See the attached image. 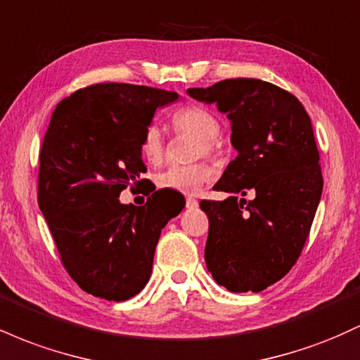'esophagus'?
<instances>
[{"mask_svg":"<svg viewBox=\"0 0 360 360\" xmlns=\"http://www.w3.org/2000/svg\"><path fill=\"white\" fill-rule=\"evenodd\" d=\"M196 206H198V200H194V198H188V200H186V208L193 210L196 208Z\"/></svg>","mask_w":360,"mask_h":360,"instance_id":"1","label":"esophagus"}]
</instances>
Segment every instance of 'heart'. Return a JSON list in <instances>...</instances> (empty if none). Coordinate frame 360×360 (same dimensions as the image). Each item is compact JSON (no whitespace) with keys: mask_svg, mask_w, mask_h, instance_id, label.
Masks as SVG:
<instances>
[{"mask_svg":"<svg viewBox=\"0 0 360 360\" xmlns=\"http://www.w3.org/2000/svg\"><path fill=\"white\" fill-rule=\"evenodd\" d=\"M171 125L179 134H189L198 139L194 155H212L217 148L221 123L210 110L201 106H186L171 117ZM140 154L150 164L160 162L164 155V137L157 125H148L140 139ZM213 177L208 164L194 162L188 166H169L155 177L157 188L181 194H196Z\"/></svg>","mask_w":360,"mask_h":360,"instance_id":"1","label":"heart"}]
</instances>
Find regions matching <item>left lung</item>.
<instances>
[{
	"label": "left lung",
	"instance_id": "8db88e82",
	"mask_svg": "<svg viewBox=\"0 0 360 360\" xmlns=\"http://www.w3.org/2000/svg\"><path fill=\"white\" fill-rule=\"evenodd\" d=\"M188 94L226 113L238 152L213 186L232 196L200 203L210 221L206 267L229 291L259 292L295 266L320 203L311 120L298 98L260 79H225ZM247 192L255 200L238 202Z\"/></svg>",
	"mask_w": 360,
	"mask_h": 360
}]
</instances>
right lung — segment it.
Returning a JSON list of instances; mask_svg holds the SVG:
<instances>
[{
  "instance_id": "1",
  "label": "right lung",
  "mask_w": 360,
  "mask_h": 360,
  "mask_svg": "<svg viewBox=\"0 0 360 360\" xmlns=\"http://www.w3.org/2000/svg\"><path fill=\"white\" fill-rule=\"evenodd\" d=\"M177 98L174 91L101 82L77 89L52 113L40 150L39 206L65 271L89 295H139L160 232L184 208L160 191L143 206L118 200L127 186L146 181L140 139L155 110Z\"/></svg>"
}]
</instances>
